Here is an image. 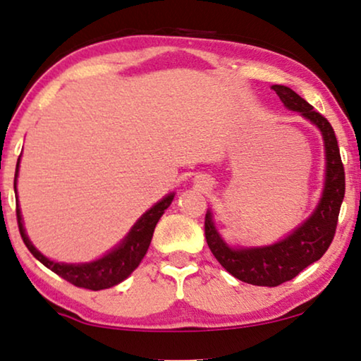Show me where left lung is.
I'll return each instance as SVG.
<instances>
[{"label": "left lung", "instance_id": "obj_1", "mask_svg": "<svg viewBox=\"0 0 361 361\" xmlns=\"http://www.w3.org/2000/svg\"><path fill=\"white\" fill-rule=\"evenodd\" d=\"M271 88L289 110L299 111L322 133L327 159L322 199L314 214L279 243L263 248L231 250L216 233L210 212L205 215V240L219 263L236 279L253 286L274 288L295 278L309 264L322 258L329 250L337 230L340 207L345 195V169L337 137L327 118L315 111L312 105L289 87L273 85Z\"/></svg>", "mask_w": 361, "mask_h": 361}]
</instances>
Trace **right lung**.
I'll use <instances>...</instances> for the list:
<instances>
[{
    "label": "right lung",
    "instance_id": "1",
    "mask_svg": "<svg viewBox=\"0 0 361 361\" xmlns=\"http://www.w3.org/2000/svg\"><path fill=\"white\" fill-rule=\"evenodd\" d=\"M18 169H19V159L16 164V174H14V192H16ZM172 199H174V194H169L161 202H157L152 209L147 210L146 214L136 221V225L133 226V230L130 231V235L126 236L125 241H123L118 248L113 250L111 253L103 256L102 259L93 261V263H83V264L54 263V261L47 259L46 256L41 255L36 248H34L32 243L27 238V235L24 233L19 204H16V219H18L19 233H21L24 245L27 246V250L31 251L34 258L41 261L46 268L61 276L62 279H66L71 284L77 286V288L100 290V289L113 288V286L121 283L123 279H126L128 276L137 268V264L141 263V259L145 258L147 248H149L152 233H154L157 221H159L161 215L164 214L167 207L171 205Z\"/></svg>",
    "mask_w": 361,
    "mask_h": 361
}]
</instances>
